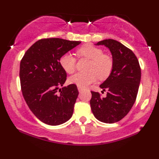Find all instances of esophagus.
I'll use <instances>...</instances> for the list:
<instances>
[{
  "label": "esophagus",
  "instance_id": "esophagus-1",
  "mask_svg": "<svg viewBox=\"0 0 159 159\" xmlns=\"http://www.w3.org/2000/svg\"><path fill=\"white\" fill-rule=\"evenodd\" d=\"M78 91H79V93H81V92L82 91V89L80 87H78Z\"/></svg>",
  "mask_w": 159,
  "mask_h": 159
}]
</instances>
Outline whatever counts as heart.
Masks as SVG:
<instances>
[{
  "label": "heart",
  "instance_id": "obj_1",
  "mask_svg": "<svg viewBox=\"0 0 159 159\" xmlns=\"http://www.w3.org/2000/svg\"><path fill=\"white\" fill-rule=\"evenodd\" d=\"M79 58L85 57L90 59L87 72H78L68 78V82L80 88H86L98 79H104L110 75L113 62L107 55L103 54V50L95 46L87 44L77 50ZM61 66L67 73H72L75 70L76 59L70 53H65L59 60Z\"/></svg>",
  "mask_w": 159,
  "mask_h": 159
}]
</instances>
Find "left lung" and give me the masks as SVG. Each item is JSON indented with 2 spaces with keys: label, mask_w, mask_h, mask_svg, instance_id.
Instances as JSON below:
<instances>
[{
  "label": "left lung",
  "mask_w": 159,
  "mask_h": 159,
  "mask_svg": "<svg viewBox=\"0 0 159 159\" xmlns=\"http://www.w3.org/2000/svg\"><path fill=\"white\" fill-rule=\"evenodd\" d=\"M95 45H104L112 57V70L109 77L100 85L107 96L101 98L91 91L90 107L98 121L112 124L127 115L134 104L141 81V68L133 52L116 40L106 39Z\"/></svg>",
  "instance_id": "left-lung-1"
}]
</instances>
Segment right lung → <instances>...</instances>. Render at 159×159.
Returning a JSON list of instances; mask_svg holds the SVG:
<instances>
[{
  "instance_id": "add662e5",
  "label": "right lung",
  "mask_w": 159,
  "mask_h": 159,
  "mask_svg": "<svg viewBox=\"0 0 159 159\" xmlns=\"http://www.w3.org/2000/svg\"><path fill=\"white\" fill-rule=\"evenodd\" d=\"M80 43L55 38L39 40L20 61L23 96L32 113L44 124L60 125L73 114L78 90L75 84L59 89L66 80V72L59 60Z\"/></svg>"
}]
</instances>
